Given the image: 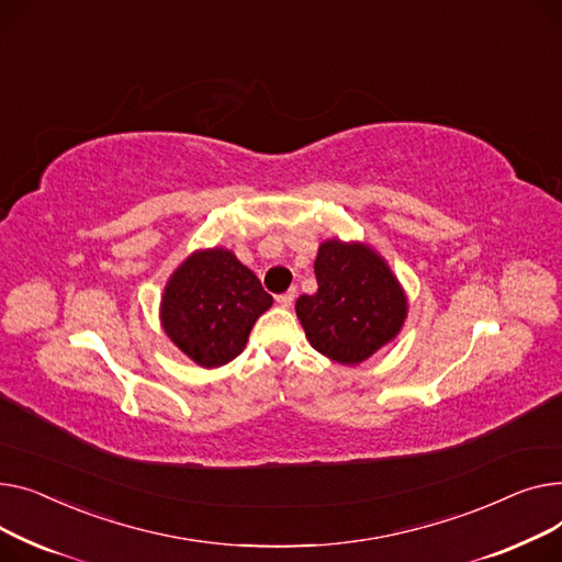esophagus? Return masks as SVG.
<instances>
[{
    "label": "esophagus",
    "instance_id": "obj_1",
    "mask_svg": "<svg viewBox=\"0 0 562 562\" xmlns=\"http://www.w3.org/2000/svg\"><path fill=\"white\" fill-rule=\"evenodd\" d=\"M292 302H294V288H290V290L283 292V294H277V304H279L281 308L292 306Z\"/></svg>",
    "mask_w": 562,
    "mask_h": 562
}]
</instances>
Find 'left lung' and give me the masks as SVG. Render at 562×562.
<instances>
[{"instance_id":"left-lung-1","label":"left lung","mask_w":562,"mask_h":562,"mask_svg":"<svg viewBox=\"0 0 562 562\" xmlns=\"http://www.w3.org/2000/svg\"><path fill=\"white\" fill-rule=\"evenodd\" d=\"M317 292L296 300L311 345L331 360L358 366L400 334L406 296L379 254L328 240L315 258Z\"/></svg>"}]
</instances>
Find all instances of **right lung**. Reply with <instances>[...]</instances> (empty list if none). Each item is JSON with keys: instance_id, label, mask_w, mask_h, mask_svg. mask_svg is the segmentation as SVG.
Masks as SVG:
<instances>
[{"instance_id": "obj_1", "label": "right lung", "mask_w": 562, "mask_h": 562, "mask_svg": "<svg viewBox=\"0 0 562 562\" xmlns=\"http://www.w3.org/2000/svg\"><path fill=\"white\" fill-rule=\"evenodd\" d=\"M272 294L226 249L194 251L162 294L160 322L170 340L196 366L220 368L247 345L254 322Z\"/></svg>"}]
</instances>
